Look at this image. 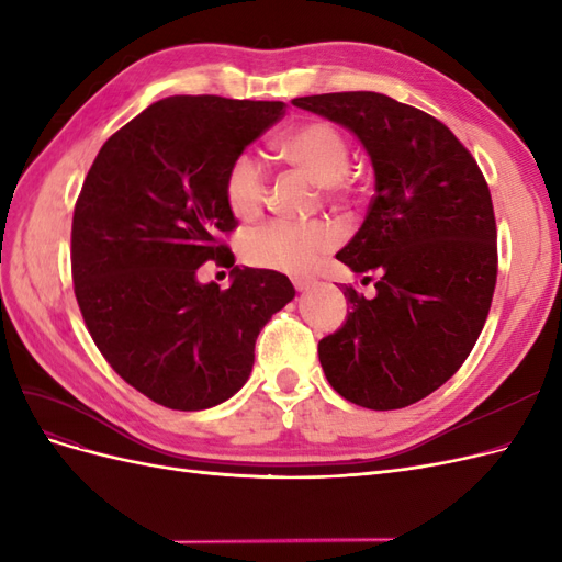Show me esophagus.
Returning a JSON list of instances; mask_svg holds the SVG:
<instances>
[{
  "label": "esophagus",
  "instance_id": "1",
  "mask_svg": "<svg viewBox=\"0 0 562 562\" xmlns=\"http://www.w3.org/2000/svg\"><path fill=\"white\" fill-rule=\"evenodd\" d=\"M293 283H295L297 291L302 293V291H310V288L314 285V279H304V277H297V279H293Z\"/></svg>",
  "mask_w": 562,
  "mask_h": 562
}]
</instances>
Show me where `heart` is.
Here are the masks:
<instances>
[{"label":"heart","mask_w":562,"mask_h":562,"mask_svg":"<svg viewBox=\"0 0 562 562\" xmlns=\"http://www.w3.org/2000/svg\"><path fill=\"white\" fill-rule=\"evenodd\" d=\"M277 149L316 184L337 187L349 171V145L345 135L328 122H307L283 133ZM225 199L236 217L255 220L267 203L265 164L244 151L236 157L225 176ZM339 244V229L326 220L314 223H285L277 220L246 236V260L260 269L304 274L312 271L323 255Z\"/></svg>","instance_id":"heart-1"}]
</instances>
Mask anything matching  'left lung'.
<instances>
[{"instance_id": "1", "label": "left lung", "mask_w": 562, "mask_h": 562, "mask_svg": "<svg viewBox=\"0 0 562 562\" xmlns=\"http://www.w3.org/2000/svg\"><path fill=\"white\" fill-rule=\"evenodd\" d=\"M293 105L351 131L375 171L368 215L337 260L378 274V295L345 285L349 314L318 342L321 368L356 405H413L454 375L485 326L497 281L487 182L446 124L384 93L304 95Z\"/></svg>"}]
</instances>
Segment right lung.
<instances>
[{
	"label": "right lung",
	"instance_id": "add662e5",
	"mask_svg": "<svg viewBox=\"0 0 562 562\" xmlns=\"http://www.w3.org/2000/svg\"><path fill=\"white\" fill-rule=\"evenodd\" d=\"M279 100L171 95L100 147L72 217V279L100 353L133 389L173 411H206L239 391L255 339L295 297L288 277L234 267L232 285L199 283L227 260L236 217L229 164L283 116ZM234 265V262H232Z\"/></svg>",
	"mask_w": 562,
	"mask_h": 562
}]
</instances>
